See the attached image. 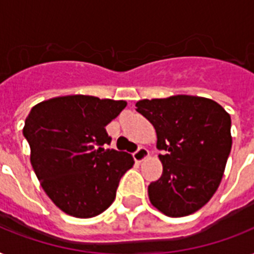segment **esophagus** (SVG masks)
I'll list each match as a JSON object with an SVG mask.
<instances>
[{"label":"esophagus","instance_id":"obj_1","mask_svg":"<svg viewBox=\"0 0 254 254\" xmlns=\"http://www.w3.org/2000/svg\"><path fill=\"white\" fill-rule=\"evenodd\" d=\"M133 157H134L135 162H142L143 159H146L149 157V150L146 147H138L137 151L133 154Z\"/></svg>","mask_w":254,"mask_h":254}]
</instances>
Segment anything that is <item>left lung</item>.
Returning a JSON list of instances; mask_svg holds the SVG:
<instances>
[{
  "instance_id": "1",
  "label": "left lung",
  "mask_w": 254,
  "mask_h": 254,
  "mask_svg": "<svg viewBox=\"0 0 254 254\" xmlns=\"http://www.w3.org/2000/svg\"><path fill=\"white\" fill-rule=\"evenodd\" d=\"M135 111L157 133L163 171L147 189L150 203L171 217L196 212L216 192L232 147L231 116L199 96L141 100Z\"/></svg>"
}]
</instances>
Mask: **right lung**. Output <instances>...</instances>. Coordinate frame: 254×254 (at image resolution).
I'll return each instance as SVG.
<instances>
[{"instance_id":"1","label":"right lung","mask_w":254,"mask_h":254,"mask_svg":"<svg viewBox=\"0 0 254 254\" xmlns=\"http://www.w3.org/2000/svg\"><path fill=\"white\" fill-rule=\"evenodd\" d=\"M127 107L124 100L72 95L31 108L23 135L42 189L63 212L87 219L113 203L120 179L134 163L111 143L105 127Z\"/></svg>"}]
</instances>
